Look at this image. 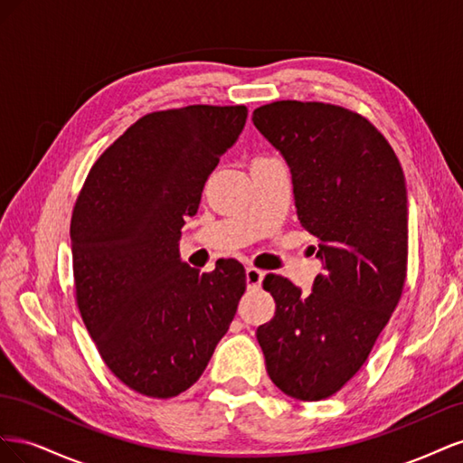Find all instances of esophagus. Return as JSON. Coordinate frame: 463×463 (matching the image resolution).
<instances>
[{
	"label": "esophagus",
	"instance_id": "esophagus-1",
	"mask_svg": "<svg viewBox=\"0 0 463 463\" xmlns=\"http://www.w3.org/2000/svg\"><path fill=\"white\" fill-rule=\"evenodd\" d=\"M245 279L249 288H259L264 279V272L255 269V266H247L245 269Z\"/></svg>",
	"mask_w": 463,
	"mask_h": 463
}]
</instances>
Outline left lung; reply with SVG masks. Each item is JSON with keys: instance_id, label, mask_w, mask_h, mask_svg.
Wrapping results in <instances>:
<instances>
[{"instance_id": "left-lung-1", "label": "left lung", "mask_w": 463, "mask_h": 463, "mask_svg": "<svg viewBox=\"0 0 463 463\" xmlns=\"http://www.w3.org/2000/svg\"><path fill=\"white\" fill-rule=\"evenodd\" d=\"M282 154L298 218L318 241L309 296L269 274L274 318L257 328L266 371L284 394H335L367 361L400 301L408 270V191L394 150L345 108L282 100L253 111Z\"/></svg>"}]
</instances>
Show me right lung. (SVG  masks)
Segmentation results:
<instances>
[{
  "instance_id": "obj_1",
  "label": "right lung",
  "mask_w": 463,
  "mask_h": 463,
  "mask_svg": "<svg viewBox=\"0 0 463 463\" xmlns=\"http://www.w3.org/2000/svg\"><path fill=\"white\" fill-rule=\"evenodd\" d=\"M245 106L154 111L111 145L71 218L77 305L108 369L150 398L199 381L245 291L230 259L201 274L179 257L222 154L240 138Z\"/></svg>"
}]
</instances>
